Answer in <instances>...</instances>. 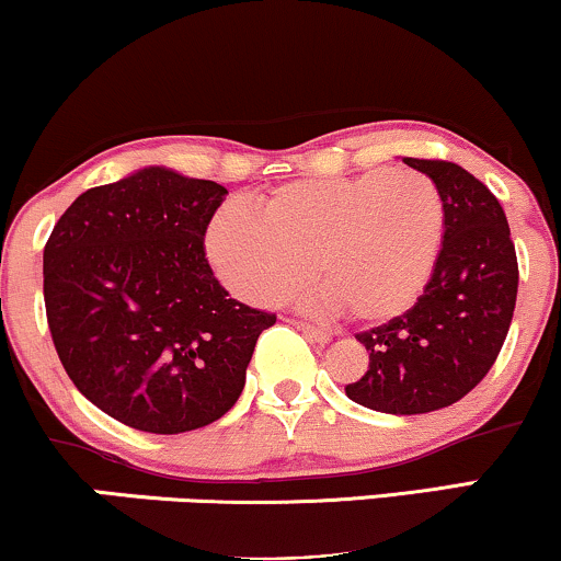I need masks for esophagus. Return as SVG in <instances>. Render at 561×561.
I'll return each mask as SVG.
<instances>
[{
  "label": "esophagus",
  "instance_id": "34e87169",
  "mask_svg": "<svg viewBox=\"0 0 561 561\" xmlns=\"http://www.w3.org/2000/svg\"><path fill=\"white\" fill-rule=\"evenodd\" d=\"M295 327H298V330H300L302 334H306V337H308V340H313V343H319V345L330 343V332L319 330V327L308 324V321H295Z\"/></svg>",
  "mask_w": 561,
  "mask_h": 561
}]
</instances>
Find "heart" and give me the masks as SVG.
<instances>
[{"label": "heart", "instance_id": "1", "mask_svg": "<svg viewBox=\"0 0 561 561\" xmlns=\"http://www.w3.org/2000/svg\"><path fill=\"white\" fill-rule=\"evenodd\" d=\"M443 197L424 173L366 171L306 179L263 199L261 214L227 203L208 229V259L231 293L274 306L311 279L356 324H382L414 306L435 272Z\"/></svg>", "mask_w": 561, "mask_h": 561}]
</instances>
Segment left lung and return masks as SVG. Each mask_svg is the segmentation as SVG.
Listing matches in <instances>:
<instances>
[{"label": "left lung", "instance_id": "left-lung-1", "mask_svg": "<svg viewBox=\"0 0 561 561\" xmlns=\"http://www.w3.org/2000/svg\"><path fill=\"white\" fill-rule=\"evenodd\" d=\"M403 163L440 192V253L409 311L356 334L369 369L345 392L385 414H427L461 401L491 371L514 317L519 268L504 208L480 179L448 160Z\"/></svg>", "mask_w": 561, "mask_h": 561}]
</instances>
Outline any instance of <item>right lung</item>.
Instances as JSON below:
<instances>
[{
  "label": "right lung",
  "instance_id": "1",
  "mask_svg": "<svg viewBox=\"0 0 561 561\" xmlns=\"http://www.w3.org/2000/svg\"><path fill=\"white\" fill-rule=\"evenodd\" d=\"M229 192L141 169L92 186L44 244V306L68 377L96 409L141 433L221 420L276 313L229 298L205 231Z\"/></svg>",
  "mask_w": 561,
  "mask_h": 561
}]
</instances>
